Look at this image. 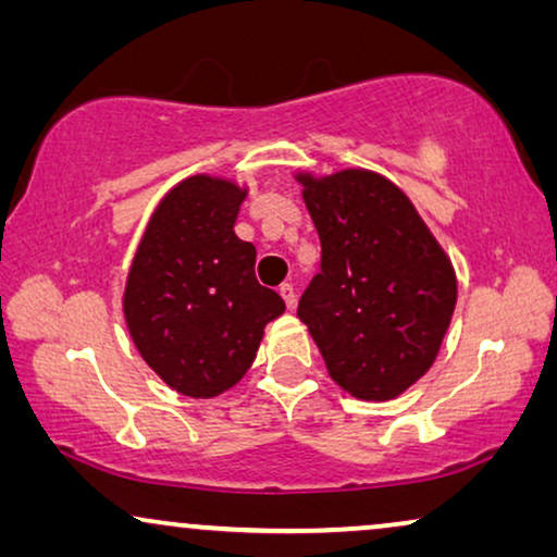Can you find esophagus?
Wrapping results in <instances>:
<instances>
[{"label": "esophagus", "instance_id": "obj_1", "mask_svg": "<svg viewBox=\"0 0 557 557\" xmlns=\"http://www.w3.org/2000/svg\"><path fill=\"white\" fill-rule=\"evenodd\" d=\"M278 294L284 296V301H286V307L292 309L294 304H296V288L292 286V284H281V288H278Z\"/></svg>", "mask_w": 557, "mask_h": 557}]
</instances>
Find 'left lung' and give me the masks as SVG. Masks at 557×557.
<instances>
[{"label":"left lung","instance_id":"obj_1","mask_svg":"<svg viewBox=\"0 0 557 557\" xmlns=\"http://www.w3.org/2000/svg\"><path fill=\"white\" fill-rule=\"evenodd\" d=\"M322 271L296 314L342 391L391 400L436 360L456 307L454 265L391 180L368 170L296 177Z\"/></svg>","mask_w":557,"mask_h":557}]
</instances>
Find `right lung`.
Masks as SVG:
<instances>
[{"mask_svg":"<svg viewBox=\"0 0 557 557\" xmlns=\"http://www.w3.org/2000/svg\"><path fill=\"white\" fill-rule=\"evenodd\" d=\"M246 189L195 174L170 189L136 248L124 317L139 355L189 398H215L246 375L263 326L284 314L258 284L256 246L233 225Z\"/></svg>","mask_w":557,"mask_h":557,"instance_id":"obj_1","label":"right lung"}]
</instances>
